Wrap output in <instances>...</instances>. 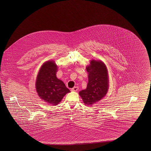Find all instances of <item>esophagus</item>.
<instances>
[{"label":"esophagus","instance_id":"obj_1","mask_svg":"<svg viewBox=\"0 0 151 151\" xmlns=\"http://www.w3.org/2000/svg\"><path fill=\"white\" fill-rule=\"evenodd\" d=\"M79 89V87L78 86H74L73 88H72L71 89V91H74V92H76L78 91Z\"/></svg>","mask_w":151,"mask_h":151}]
</instances>
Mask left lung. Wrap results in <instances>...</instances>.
<instances>
[{
    "label": "left lung",
    "mask_w": 151,
    "mask_h": 151,
    "mask_svg": "<svg viewBox=\"0 0 151 151\" xmlns=\"http://www.w3.org/2000/svg\"><path fill=\"white\" fill-rule=\"evenodd\" d=\"M86 68L88 83L86 89L80 91L79 95L85 105H92L101 100L108 92V71L104 63L94 60Z\"/></svg>",
    "instance_id": "left-lung-1"
}]
</instances>
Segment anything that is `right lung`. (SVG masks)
I'll return each instance as SVG.
<instances>
[{"mask_svg": "<svg viewBox=\"0 0 151 151\" xmlns=\"http://www.w3.org/2000/svg\"><path fill=\"white\" fill-rule=\"evenodd\" d=\"M57 66L54 61H47L41 67L36 79V90L41 99L57 105L70 91L64 83L57 79Z\"/></svg>", "mask_w": 151, "mask_h": 151, "instance_id": "obj_1", "label": "right lung"}]
</instances>
